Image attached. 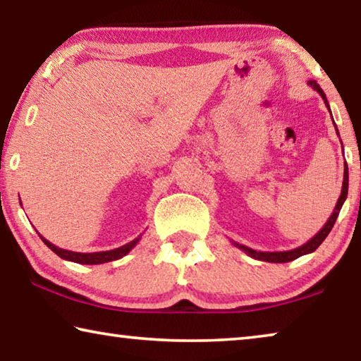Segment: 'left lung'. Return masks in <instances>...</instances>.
<instances>
[{
    "instance_id": "left-lung-1",
    "label": "left lung",
    "mask_w": 361,
    "mask_h": 361,
    "mask_svg": "<svg viewBox=\"0 0 361 361\" xmlns=\"http://www.w3.org/2000/svg\"><path fill=\"white\" fill-rule=\"evenodd\" d=\"M309 85L322 95L323 102H325L326 108L329 109L326 95H325V92H323V90H322L320 85L317 84L315 81H309ZM329 114H331V111H329ZM331 118H333V116H331ZM333 124H334V121H333ZM334 127H336V124H334ZM336 133H338V135H339L338 127H336ZM347 191H349V169H347V164H344V181H342L341 195H339V199H338V204H336L334 210H333V213H331V216L328 218V221L325 223V226H323V228H322L319 232H317V234L312 237V239L305 242L304 245H301V247L293 248V250H286V252H256V250L250 248V247H245V245H242V243H237V242H234V240H231V242L234 243V245H235L237 248H240L242 252H245V253L250 256V258H255V259H259V261H266V262H290V261H293V259L299 258V256L312 253V252H315V250L322 245V242L326 239V235L329 234V231L333 229V226H334V223H336V218H338L339 212H341V209H342V205H344L345 199H347Z\"/></svg>"
}]
</instances>
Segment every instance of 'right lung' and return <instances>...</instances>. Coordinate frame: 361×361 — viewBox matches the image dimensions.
Here are the masks:
<instances>
[{"mask_svg": "<svg viewBox=\"0 0 361 361\" xmlns=\"http://www.w3.org/2000/svg\"><path fill=\"white\" fill-rule=\"evenodd\" d=\"M41 240L46 243V245L52 250L54 253L57 256H60L62 259L66 261H71V262H78V264H103V262H109V261H116V259H121L122 256H126L127 253L130 252V250L137 245L142 239V235H138L137 239H133L132 242L126 243V245H122L119 248H114V250H108V252H97V253H78V252H70V250H63V248H59L57 245H54L49 240H46L44 237L39 235Z\"/></svg>", "mask_w": 361, "mask_h": 361, "instance_id": "1", "label": "right lung"}]
</instances>
